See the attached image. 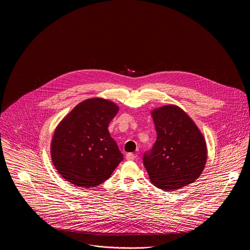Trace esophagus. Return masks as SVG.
Returning a JSON list of instances; mask_svg holds the SVG:
<instances>
[{
	"mask_svg": "<svg viewBox=\"0 0 250 250\" xmlns=\"http://www.w3.org/2000/svg\"><path fill=\"white\" fill-rule=\"evenodd\" d=\"M135 155L134 154H132V153H128V154H126L125 155V158L127 159V160H134L135 159Z\"/></svg>",
	"mask_w": 250,
	"mask_h": 250,
	"instance_id": "obj_1",
	"label": "esophagus"
}]
</instances>
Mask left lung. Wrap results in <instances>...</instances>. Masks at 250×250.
Instances as JSON below:
<instances>
[{
  "instance_id": "obj_1",
  "label": "left lung",
  "mask_w": 250,
  "mask_h": 250,
  "mask_svg": "<svg viewBox=\"0 0 250 250\" xmlns=\"http://www.w3.org/2000/svg\"><path fill=\"white\" fill-rule=\"evenodd\" d=\"M157 133L153 148L143 155L151 182L165 191L194 183L207 158L206 143L190 117L180 107L167 105L152 111Z\"/></svg>"
}]
</instances>
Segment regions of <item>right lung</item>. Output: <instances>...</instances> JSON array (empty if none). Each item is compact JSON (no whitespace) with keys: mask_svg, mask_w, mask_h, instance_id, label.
Here are the masks:
<instances>
[{"mask_svg":"<svg viewBox=\"0 0 250 250\" xmlns=\"http://www.w3.org/2000/svg\"><path fill=\"white\" fill-rule=\"evenodd\" d=\"M118 110L108 100L91 98L77 105L60 123L50 153L62 178L92 188L110 177L123 160L117 143L107 130Z\"/></svg>","mask_w":250,"mask_h":250,"instance_id":"1","label":"right lung"}]
</instances>
